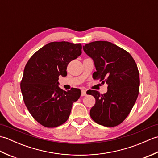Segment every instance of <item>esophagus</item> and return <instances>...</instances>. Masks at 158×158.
<instances>
[{
    "instance_id": "1",
    "label": "esophagus",
    "mask_w": 158,
    "mask_h": 158,
    "mask_svg": "<svg viewBox=\"0 0 158 158\" xmlns=\"http://www.w3.org/2000/svg\"><path fill=\"white\" fill-rule=\"evenodd\" d=\"M87 94V93H86V91H85V90H82V91H81V96H85Z\"/></svg>"
}]
</instances>
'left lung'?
Returning <instances> with one entry per match:
<instances>
[{
  "instance_id": "left-lung-1",
  "label": "left lung",
  "mask_w": 158,
  "mask_h": 158,
  "mask_svg": "<svg viewBox=\"0 0 158 158\" xmlns=\"http://www.w3.org/2000/svg\"><path fill=\"white\" fill-rule=\"evenodd\" d=\"M92 59L96 71L93 78L106 83L107 92L103 94L90 90L88 94L96 99L90 117L106 127L119 125L129 115L139 92L140 79L137 65L126 50L113 43L97 41L83 46Z\"/></svg>"
}]
</instances>
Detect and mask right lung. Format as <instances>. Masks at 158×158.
Listing matches in <instances>:
<instances>
[{"instance_id":"right-lung-1","label":"right lung","mask_w":158,"mask_h":158,"mask_svg":"<svg viewBox=\"0 0 158 158\" xmlns=\"http://www.w3.org/2000/svg\"><path fill=\"white\" fill-rule=\"evenodd\" d=\"M81 54V43L52 42L26 64L20 85L23 101L31 115L43 126L54 127L66 122L73 102L81 96L79 89L64 91L58 82L60 75H67L69 63Z\"/></svg>"}]
</instances>
